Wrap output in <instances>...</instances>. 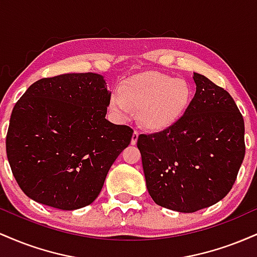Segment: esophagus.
Segmentation results:
<instances>
[{
  "instance_id": "1",
  "label": "esophagus",
  "mask_w": 257,
  "mask_h": 257,
  "mask_svg": "<svg viewBox=\"0 0 257 257\" xmlns=\"http://www.w3.org/2000/svg\"><path fill=\"white\" fill-rule=\"evenodd\" d=\"M138 138H139V132L135 131L134 133H133V137H132V145H135V144L138 143Z\"/></svg>"
}]
</instances>
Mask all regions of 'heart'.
Here are the masks:
<instances>
[{
  "label": "heart",
  "instance_id": "heart-1",
  "mask_svg": "<svg viewBox=\"0 0 257 257\" xmlns=\"http://www.w3.org/2000/svg\"><path fill=\"white\" fill-rule=\"evenodd\" d=\"M192 101V89L187 81L163 73H143L132 77L112 91L110 108L119 119H126L132 108L151 131H166L182 118Z\"/></svg>",
  "mask_w": 257,
  "mask_h": 257
}]
</instances>
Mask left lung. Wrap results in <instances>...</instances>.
Returning a JSON list of instances; mask_svg holds the SVG:
<instances>
[{
  "label": "left lung",
  "mask_w": 257,
  "mask_h": 257,
  "mask_svg": "<svg viewBox=\"0 0 257 257\" xmlns=\"http://www.w3.org/2000/svg\"><path fill=\"white\" fill-rule=\"evenodd\" d=\"M193 81L196 94L182 118L138 138L150 196L179 213H194L222 199L245 155L244 119L228 91L199 73H193Z\"/></svg>",
  "instance_id": "1"
}]
</instances>
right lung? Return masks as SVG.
<instances>
[{
	"label": "right lung",
	"instance_id": "1",
	"mask_svg": "<svg viewBox=\"0 0 257 257\" xmlns=\"http://www.w3.org/2000/svg\"><path fill=\"white\" fill-rule=\"evenodd\" d=\"M111 91L99 73L35 82L12 111L6 151L18 185L41 204L76 210L96 199L133 129L105 118Z\"/></svg>",
	"mask_w": 257,
	"mask_h": 257
}]
</instances>
